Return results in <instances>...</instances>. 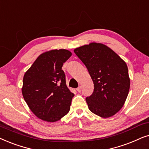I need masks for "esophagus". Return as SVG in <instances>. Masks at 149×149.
<instances>
[{
	"mask_svg": "<svg viewBox=\"0 0 149 149\" xmlns=\"http://www.w3.org/2000/svg\"><path fill=\"white\" fill-rule=\"evenodd\" d=\"M77 91H78V93H80L81 92V91H82V88H81V86H80L79 87H78V88H77Z\"/></svg>",
	"mask_w": 149,
	"mask_h": 149,
	"instance_id": "esophagus-1",
	"label": "esophagus"
}]
</instances>
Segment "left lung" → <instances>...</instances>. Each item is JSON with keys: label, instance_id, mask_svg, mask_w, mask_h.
Segmentation results:
<instances>
[{"label": "left lung", "instance_id": "1", "mask_svg": "<svg viewBox=\"0 0 149 149\" xmlns=\"http://www.w3.org/2000/svg\"><path fill=\"white\" fill-rule=\"evenodd\" d=\"M88 69L94 84L86 97L88 109L102 118H109L123 108L130 88L126 63L107 45L92 42L74 49Z\"/></svg>", "mask_w": 149, "mask_h": 149}]
</instances>
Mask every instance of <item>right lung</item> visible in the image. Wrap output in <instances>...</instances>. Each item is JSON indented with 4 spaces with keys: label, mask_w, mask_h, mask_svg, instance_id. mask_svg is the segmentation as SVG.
Instances as JSON below:
<instances>
[{
    "label": "right lung",
    "mask_w": 149,
    "mask_h": 149,
    "mask_svg": "<svg viewBox=\"0 0 149 149\" xmlns=\"http://www.w3.org/2000/svg\"><path fill=\"white\" fill-rule=\"evenodd\" d=\"M71 55L65 49L45 52L24 73L22 93L30 110L39 119L56 122L70 110L74 94L67 86L62 67Z\"/></svg>",
    "instance_id": "add662e5"
}]
</instances>
